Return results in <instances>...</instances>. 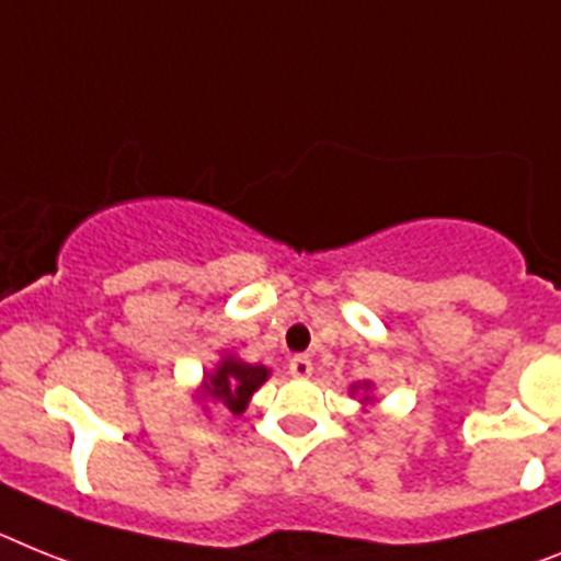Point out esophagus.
I'll return each mask as SVG.
<instances>
[{"instance_id": "34e87169", "label": "esophagus", "mask_w": 561, "mask_h": 561, "mask_svg": "<svg viewBox=\"0 0 561 561\" xmlns=\"http://www.w3.org/2000/svg\"><path fill=\"white\" fill-rule=\"evenodd\" d=\"M290 376H296V379H308L310 374H313V362L308 359V356H294L288 365Z\"/></svg>"}]
</instances>
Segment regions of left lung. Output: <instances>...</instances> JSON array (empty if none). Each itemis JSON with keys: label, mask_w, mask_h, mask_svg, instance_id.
I'll list each match as a JSON object with an SVG mask.
<instances>
[{"label": "left lung", "mask_w": 561, "mask_h": 561, "mask_svg": "<svg viewBox=\"0 0 561 561\" xmlns=\"http://www.w3.org/2000/svg\"><path fill=\"white\" fill-rule=\"evenodd\" d=\"M370 388V382H362V385H353V393H356V390H368ZM365 402H368V397H365Z\"/></svg>", "instance_id": "1"}]
</instances>
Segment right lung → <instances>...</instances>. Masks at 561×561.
Segmentation results:
<instances>
[{
  "label": "right lung",
  "instance_id": "add662e5",
  "mask_svg": "<svg viewBox=\"0 0 561 561\" xmlns=\"http://www.w3.org/2000/svg\"><path fill=\"white\" fill-rule=\"evenodd\" d=\"M267 376H271V370L265 365H251V362H242L225 353L222 362L210 374H205L202 397L214 399V402L222 404L225 411L239 416V413H244L253 393L267 382Z\"/></svg>",
  "mask_w": 561,
  "mask_h": 561
}]
</instances>
